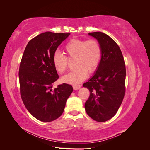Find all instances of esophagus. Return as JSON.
<instances>
[{
  "label": "esophagus",
  "instance_id": "esophagus-1",
  "mask_svg": "<svg viewBox=\"0 0 150 150\" xmlns=\"http://www.w3.org/2000/svg\"><path fill=\"white\" fill-rule=\"evenodd\" d=\"M72 88L74 90H78L81 88V85H73L72 86Z\"/></svg>",
  "mask_w": 150,
  "mask_h": 150
}]
</instances>
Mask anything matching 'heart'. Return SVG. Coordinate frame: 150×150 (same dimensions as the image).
Segmentation results:
<instances>
[{
	"mask_svg": "<svg viewBox=\"0 0 150 150\" xmlns=\"http://www.w3.org/2000/svg\"><path fill=\"white\" fill-rule=\"evenodd\" d=\"M67 58L59 52H54L52 63L56 70L62 74L65 72L69 64V60L74 59L77 69L62 77L63 82L77 84L88 77V72L93 73L98 68L101 61L102 50L98 40L91 39L83 40L73 39L64 47Z\"/></svg>",
	"mask_w": 150,
	"mask_h": 150,
	"instance_id": "obj_1",
	"label": "heart"
}]
</instances>
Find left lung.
<instances>
[{"label": "left lung", "mask_w": 150, "mask_h": 150, "mask_svg": "<svg viewBox=\"0 0 150 150\" xmlns=\"http://www.w3.org/2000/svg\"><path fill=\"white\" fill-rule=\"evenodd\" d=\"M100 44L102 54L96 72L83 84L90 95L85 103L89 116L98 122L112 118L118 110L125 94L126 67L121 49L110 36L101 32L90 33Z\"/></svg>", "instance_id": "8db88e82"}]
</instances>
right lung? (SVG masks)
I'll use <instances>...</instances> for the list:
<instances>
[{
	"instance_id": "1",
	"label": "right lung",
	"mask_w": 150,
	"mask_h": 150,
	"mask_svg": "<svg viewBox=\"0 0 150 150\" xmlns=\"http://www.w3.org/2000/svg\"><path fill=\"white\" fill-rule=\"evenodd\" d=\"M69 34H40L28 42L22 56L19 71L21 98L27 110L39 121L51 122L60 117L73 91L66 83L52 89L59 78L53 54Z\"/></svg>"
}]
</instances>
